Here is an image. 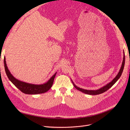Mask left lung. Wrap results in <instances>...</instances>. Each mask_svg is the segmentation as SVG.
Here are the masks:
<instances>
[{
	"label": "left lung",
	"mask_w": 130,
	"mask_h": 130,
	"mask_svg": "<svg viewBox=\"0 0 130 130\" xmlns=\"http://www.w3.org/2000/svg\"><path fill=\"white\" fill-rule=\"evenodd\" d=\"M124 64H125V55H124V56H123V61H122V66L121 67V69L120 70V71L118 73V75H117V76H116L111 82H110L109 83H108L107 84H106L105 86H104L103 87H102V88H100V89L99 90H84V89H83V88H79L78 87H77V86L75 85V84L73 82L72 80V83H73V84L74 85V86L75 87L77 90H78V91H81L83 93H85V94H89V95H98V94H102L103 93L105 92H106V91H107L109 88H110L116 82H117V81L120 78V77H121V75H122V73L123 72V69H124Z\"/></svg>",
	"instance_id": "1"
}]
</instances>
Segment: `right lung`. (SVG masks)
Instances as JSON below:
<instances>
[{
	"instance_id": "add662e5",
	"label": "right lung",
	"mask_w": 130,
	"mask_h": 130,
	"mask_svg": "<svg viewBox=\"0 0 130 130\" xmlns=\"http://www.w3.org/2000/svg\"><path fill=\"white\" fill-rule=\"evenodd\" d=\"M4 66L7 76L9 79L20 91L26 94H38L44 93L48 91L53 85L55 77L57 73V72L55 73L46 83L43 84H32L20 81L13 77L7 66L5 58L4 59Z\"/></svg>"
}]
</instances>
